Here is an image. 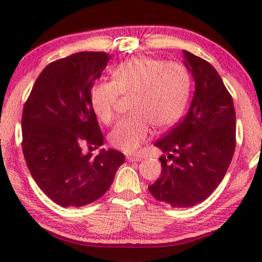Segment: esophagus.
<instances>
[{"label":"esophagus","instance_id":"obj_1","mask_svg":"<svg viewBox=\"0 0 262 262\" xmlns=\"http://www.w3.org/2000/svg\"><path fill=\"white\" fill-rule=\"evenodd\" d=\"M141 159H142V158H141L140 156H128V157H127V161H128V162H132V163H133V162H140Z\"/></svg>","mask_w":262,"mask_h":262}]
</instances>
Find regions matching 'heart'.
<instances>
[{"instance_id":"1","label":"heart","mask_w":262,"mask_h":262,"mask_svg":"<svg viewBox=\"0 0 262 262\" xmlns=\"http://www.w3.org/2000/svg\"><path fill=\"white\" fill-rule=\"evenodd\" d=\"M190 89L188 70L178 62L139 56L122 62L113 70L112 81L94 84L90 104L97 118L111 125L117 117L120 95H132V114L115 126L110 135L114 148L136 152L148 140L151 125L158 129L178 121L187 104Z\"/></svg>"}]
</instances>
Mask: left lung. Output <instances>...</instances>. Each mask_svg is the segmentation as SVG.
<instances>
[{
  "label": "left lung",
  "instance_id": "8db88e82",
  "mask_svg": "<svg viewBox=\"0 0 262 262\" xmlns=\"http://www.w3.org/2000/svg\"><path fill=\"white\" fill-rule=\"evenodd\" d=\"M183 53L194 97L186 117L155 143L167 155L159 158L161 176L148 187L155 199L174 208L205 201L224 178L236 148L231 95L209 62Z\"/></svg>",
  "mask_w": 262,
  "mask_h": 262
}]
</instances>
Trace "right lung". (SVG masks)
<instances>
[{"instance_id": "obj_1", "label": "right lung", "mask_w": 262, "mask_h": 262, "mask_svg": "<svg viewBox=\"0 0 262 262\" xmlns=\"http://www.w3.org/2000/svg\"><path fill=\"white\" fill-rule=\"evenodd\" d=\"M105 52H79L52 62L39 75L21 117L23 154L35 183L61 207H83L112 185L125 155L101 147L104 136L90 104V91L106 68Z\"/></svg>"}]
</instances>
